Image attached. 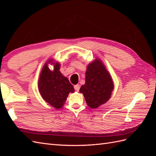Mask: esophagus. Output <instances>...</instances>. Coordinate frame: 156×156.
<instances>
[{
  "label": "esophagus",
  "instance_id": "esophagus-1",
  "mask_svg": "<svg viewBox=\"0 0 156 156\" xmlns=\"http://www.w3.org/2000/svg\"><path fill=\"white\" fill-rule=\"evenodd\" d=\"M80 87H80L79 84H76V85H75V86H74V88H75V90H76V91H77V92L79 90Z\"/></svg>",
  "mask_w": 156,
  "mask_h": 156
}]
</instances>
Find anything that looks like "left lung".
<instances>
[{
    "label": "left lung",
    "mask_w": 156,
    "mask_h": 156,
    "mask_svg": "<svg viewBox=\"0 0 156 156\" xmlns=\"http://www.w3.org/2000/svg\"><path fill=\"white\" fill-rule=\"evenodd\" d=\"M113 88L111 75L101 60L96 59L88 66L85 84L79 91L83 94L90 107L96 108L106 103L109 100Z\"/></svg>",
    "instance_id": "left-lung-1"
}]
</instances>
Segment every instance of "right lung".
I'll return each mask as SVG.
<instances>
[{
    "instance_id": "obj_1",
    "label": "right lung",
    "mask_w": 156,
    "mask_h": 156,
    "mask_svg": "<svg viewBox=\"0 0 156 156\" xmlns=\"http://www.w3.org/2000/svg\"><path fill=\"white\" fill-rule=\"evenodd\" d=\"M53 60L48 61V62ZM54 69L51 71L47 63L41 70L38 82V88L44 100L56 109L64 105L69 92L73 93L74 88L67 77H64L59 71L60 64L52 62Z\"/></svg>"
}]
</instances>
